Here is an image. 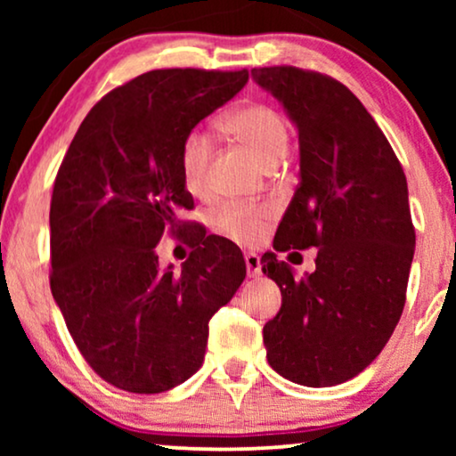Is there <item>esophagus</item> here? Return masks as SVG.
<instances>
[{
    "mask_svg": "<svg viewBox=\"0 0 456 456\" xmlns=\"http://www.w3.org/2000/svg\"><path fill=\"white\" fill-rule=\"evenodd\" d=\"M245 264H247L248 278H257V276H261V259H259L257 253L248 251V253L245 255Z\"/></svg>",
    "mask_w": 456,
    "mask_h": 456,
    "instance_id": "34e87169",
    "label": "esophagus"
}]
</instances>
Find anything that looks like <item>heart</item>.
Here are the masks:
<instances>
[{"instance_id":"obj_1","label":"heart","mask_w":456,"mask_h":456,"mask_svg":"<svg viewBox=\"0 0 456 456\" xmlns=\"http://www.w3.org/2000/svg\"><path fill=\"white\" fill-rule=\"evenodd\" d=\"M224 130L242 145H247L265 167L280 164L289 149V130L284 118L264 103L242 105L224 120ZM214 153L209 134L203 130H191L180 147V174L191 195H203L208 191L209 161ZM265 208L247 203H226L217 209L216 224L224 234L242 245L257 242L264 234Z\"/></svg>"}]
</instances>
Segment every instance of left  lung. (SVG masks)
Instances as JSON below:
<instances>
[{
  "label": "left lung",
  "mask_w": 456,
  "mask_h": 456,
  "mask_svg": "<svg viewBox=\"0 0 456 456\" xmlns=\"http://www.w3.org/2000/svg\"><path fill=\"white\" fill-rule=\"evenodd\" d=\"M251 77L298 134V186L273 248H321L316 272L303 279L273 251L261 257L282 292L264 326L267 361L290 382L326 388L359 376L401 320L415 253L407 178L376 120L338 80L292 66L253 68Z\"/></svg>",
  "instance_id": "obj_1"
}]
</instances>
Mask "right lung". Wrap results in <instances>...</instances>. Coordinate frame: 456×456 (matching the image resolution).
Wrapping results in <instances>:
<instances>
[{
    "label": "right lung",
    "mask_w": 456,
    "mask_h": 456,
    "mask_svg": "<svg viewBox=\"0 0 456 456\" xmlns=\"http://www.w3.org/2000/svg\"><path fill=\"white\" fill-rule=\"evenodd\" d=\"M247 80V70L141 74L86 114L61 161L49 284L78 351L116 388L159 395L197 373L211 315L247 276L234 242L192 226L197 248L180 270L161 267L155 248L192 209L184 136Z\"/></svg>",
    "instance_id": "obj_1"
}]
</instances>
